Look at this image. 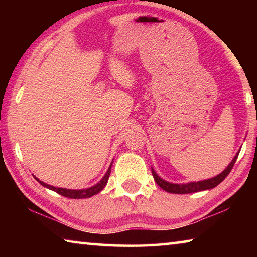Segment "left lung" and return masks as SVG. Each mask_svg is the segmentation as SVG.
Returning <instances> with one entry per match:
<instances>
[{
  "label": "left lung",
  "mask_w": 257,
  "mask_h": 257,
  "mask_svg": "<svg viewBox=\"0 0 257 257\" xmlns=\"http://www.w3.org/2000/svg\"><path fill=\"white\" fill-rule=\"evenodd\" d=\"M238 155H239V153L236 154V156H234L232 160V162L228 165L227 169H225L224 171L221 172L219 176L211 178V179H207V180L177 185V184H170V182L161 179V178L156 175L153 169H152V175H153L155 182L161 187V188L165 191H168V193H171V194H190V193H196V191L212 189L219 185L220 182H222L225 179V177L229 175L230 171H231V169L233 168L234 163H236Z\"/></svg>",
  "instance_id": "8db88e82"
}]
</instances>
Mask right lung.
Segmentation results:
<instances>
[{
  "label": "right lung",
  "instance_id": "add662e5",
  "mask_svg": "<svg viewBox=\"0 0 257 257\" xmlns=\"http://www.w3.org/2000/svg\"><path fill=\"white\" fill-rule=\"evenodd\" d=\"M110 173H111V165L110 168H108L107 172L105 173V176H104L102 178V180L98 182V184H96L93 187H90V188H87V189H79V190H75V189H66V188H56V187H53V186H50L45 184V182L43 181H40L37 179V181L40 182V184L42 186L46 187V188H49L51 190L53 191H56V193L62 195V196L64 197H68V198H76V199H79V198H88V197H92L93 195H96L97 193H99L104 187H105V185L107 184V180L108 178H110Z\"/></svg>",
  "mask_w": 257,
  "mask_h": 257
}]
</instances>
